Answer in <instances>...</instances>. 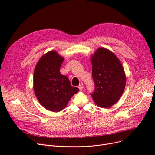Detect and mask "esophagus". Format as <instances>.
<instances>
[{
	"mask_svg": "<svg viewBox=\"0 0 155 155\" xmlns=\"http://www.w3.org/2000/svg\"><path fill=\"white\" fill-rule=\"evenodd\" d=\"M78 88H79V90H80L81 91L83 90V83H80L79 84V85L78 86Z\"/></svg>",
	"mask_w": 155,
	"mask_h": 155,
	"instance_id": "34e87169",
	"label": "esophagus"
}]
</instances>
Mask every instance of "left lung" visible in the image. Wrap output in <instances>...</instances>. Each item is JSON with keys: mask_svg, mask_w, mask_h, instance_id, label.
<instances>
[{"mask_svg": "<svg viewBox=\"0 0 155 155\" xmlns=\"http://www.w3.org/2000/svg\"><path fill=\"white\" fill-rule=\"evenodd\" d=\"M95 91L91 94L98 107L108 109L119 101L126 83L124 67L110 50L99 47L91 55Z\"/></svg>", "mask_w": 155, "mask_h": 155, "instance_id": "1", "label": "left lung"}]
</instances>
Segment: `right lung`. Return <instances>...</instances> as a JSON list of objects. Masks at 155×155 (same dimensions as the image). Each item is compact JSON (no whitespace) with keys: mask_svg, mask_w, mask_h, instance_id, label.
I'll list each match as a JSON object with an SVG mask.
<instances>
[{"mask_svg":"<svg viewBox=\"0 0 155 155\" xmlns=\"http://www.w3.org/2000/svg\"><path fill=\"white\" fill-rule=\"evenodd\" d=\"M64 59L57 51L50 50L41 56L34 69L33 80L37 99L46 110L54 112L63 110L79 91L59 72Z\"/></svg>","mask_w":155,"mask_h":155,"instance_id":"1","label":"right lung"}]
</instances>
